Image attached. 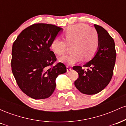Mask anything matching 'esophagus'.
<instances>
[{
    "label": "esophagus",
    "instance_id": "obj_1",
    "mask_svg": "<svg viewBox=\"0 0 126 126\" xmlns=\"http://www.w3.org/2000/svg\"><path fill=\"white\" fill-rule=\"evenodd\" d=\"M66 68H67V72H69L70 71V70H71V67H70V66H66Z\"/></svg>",
    "mask_w": 126,
    "mask_h": 126
}]
</instances>
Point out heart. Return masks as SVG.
I'll list each match as a JSON object with an SVG mask.
<instances>
[{"instance_id":"heart-1","label":"heart","mask_w":126,"mask_h":126,"mask_svg":"<svg viewBox=\"0 0 126 126\" xmlns=\"http://www.w3.org/2000/svg\"><path fill=\"white\" fill-rule=\"evenodd\" d=\"M63 36L65 40L55 38L51 42V48L57 55L65 54L68 44H72L71 54L66 55L60 58L62 63L73 65L85 60H89L93 58L98 51L99 44V35L96 29L89 28L86 24H78L69 26L64 31Z\"/></svg>"}]
</instances>
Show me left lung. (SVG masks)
<instances>
[{"instance_id":"8db88e82","label":"left lung","mask_w":126,"mask_h":126,"mask_svg":"<svg viewBox=\"0 0 126 126\" xmlns=\"http://www.w3.org/2000/svg\"><path fill=\"white\" fill-rule=\"evenodd\" d=\"M99 38L98 51L89 62L81 66H75L73 70L79 74L75 82L76 88L86 95L99 93L108 85L112 78L116 59L115 43L113 38L102 27L94 25Z\"/></svg>"}]
</instances>
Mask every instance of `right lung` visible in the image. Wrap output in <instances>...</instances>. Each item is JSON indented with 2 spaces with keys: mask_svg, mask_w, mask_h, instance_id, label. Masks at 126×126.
Masks as SVG:
<instances>
[{
  "mask_svg": "<svg viewBox=\"0 0 126 126\" xmlns=\"http://www.w3.org/2000/svg\"><path fill=\"white\" fill-rule=\"evenodd\" d=\"M63 30L51 24H35L23 30L13 44V75L22 91L33 99L50 97L56 78L66 72L63 63L51 66L56 57L50 49L53 39Z\"/></svg>",
  "mask_w": 126,
  "mask_h": 126,
  "instance_id": "right-lung-1",
  "label": "right lung"
}]
</instances>
